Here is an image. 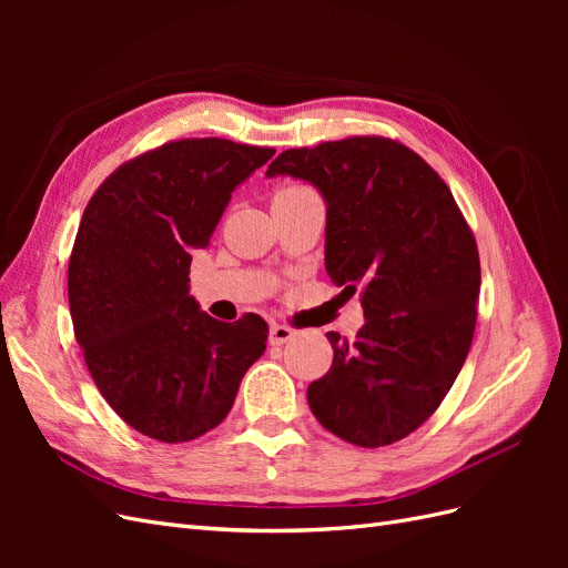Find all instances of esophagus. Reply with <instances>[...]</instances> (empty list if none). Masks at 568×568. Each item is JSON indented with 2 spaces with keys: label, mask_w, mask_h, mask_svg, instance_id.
<instances>
[{
  "label": "esophagus",
  "mask_w": 568,
  "mask_h": 568,
  "mask_svg": "<svg viewBox=\"0 0 568 568\" xmlns=\"http://www.w3.org/2000/svg\"><path fill=\"white\" fill-rule=\"evenodd\" d=\"M294 336H296V332L286 324H272L270 326V343H272V346H284V343H288Z\"/></svg>",
  "instance_id": "obj_1"
}]
</instances>
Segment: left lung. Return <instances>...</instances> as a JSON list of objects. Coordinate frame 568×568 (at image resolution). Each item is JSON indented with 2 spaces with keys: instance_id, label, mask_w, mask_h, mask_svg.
<instances>
[{
  "instance_id": "1",
  "label": "left lung",
  "mask_w": 568,
  "mask_h": 568,
  "mask_svg": "<svg viewBox=\"0 0 568 568\" xmlns=\"http://www.w3.org/2000/svg\"><path fill=\"white\" fill-rule=\"evenodd\" d=\"M326 203L324 267L363 291L353 341L326 334L334 363L307 405L334 436L382 448L419 428L467 359L480 288L474 234L436 170L384 136L288 149L267 168Z\"/></svg>"
}]
</instances>
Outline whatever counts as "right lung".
Segmentation results:
<instances>
[{
	"mask_svg": "<svg viewBox=\"0 0 568 568\" xmlns=\"http://www.w3.org/2000/svg\"><path fill=\"white\" fill-rule=\"evenodd\" d=\"M272 156L217 136L168 142L120 165L84 209L68 263L73 329L97 388L134 432L163 443L211 432L265 353L267 322L205 315L189 265L234 189Z\"/></svg>",
	"mask_w": 568,
	"mask_h": 568,
	"instance_id": "obj_1",
	"label": "right lung"
}]
</instances>
